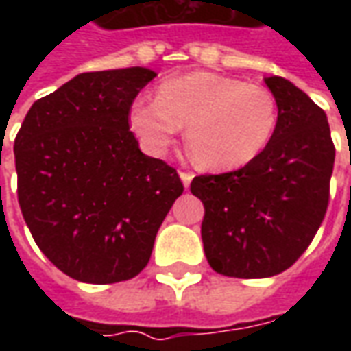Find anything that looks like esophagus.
I'll return each instance as SVG.
<instances>
[{"label": "esophagus", "instance_id": "1", "mask_svg": "<svg viewBox=\"0 0 351 351\" xmlns=\"http://www.w3.org/2000/svg\"><path fill=\"white\" fill-rule=\"evenodd\" d=\"M180 178H182L184 186L188 188V186H190V182H191V178H193V175H191V173H186V171H180Z\"/></svg>", "mask_w": 351, "mask_h": 351}]
</instances>
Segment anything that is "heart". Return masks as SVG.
<instances>
[{
  "mask_svg": "<svg viewBox=\"0 0 351 351\" xmlns=\"http://www.w3.org/2000/svg\"><path fill=\"white\" fill-rule=\"evenodd\" d=\"M130 125L152 154L165 152L186 125V145L199 167L231 171L269 146L278 128V103L263 86L197 71L163 80L156 97H137Z\"/></svg>",
  "mask_w": 351,
  "mask_h": 351,
  "instance_id": "heart-1",
  "label": "heart"
}]
</instances>
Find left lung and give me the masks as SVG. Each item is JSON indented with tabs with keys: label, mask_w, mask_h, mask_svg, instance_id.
Masks as SVG:
<instances>
[{
	"label": "left lung",
	"mask_w": 351,
	"mask_h": 351,
	"mask_svg": "<svg viewBox=\"0 0 351 351\" xmlns=\"http://www.w3.org/2000/svg\"><path fill=\"white\" fill-rule=\"evenodd\" d=\"M265 84L278 103L274 137L248 165L199 175L201 237L214 271L267 278L289 269L317 233L329 205L335 145L324 108L282 77Z\"/></svg>",
	"instance_id": "1"
}]
</instances>
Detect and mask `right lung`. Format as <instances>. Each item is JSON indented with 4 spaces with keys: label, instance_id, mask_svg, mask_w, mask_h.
<instances>
[{
    "label": "right lung",
    "instance_id": "1",
    "mask_svg": "<svg viewBox=\"0 0 351 351\" xmlns=\"http://www.w3.org/2000/svg\"><path fill=\"white\" fill-rule=\"evenodd\" d=\"M156 77L145 67L80 73L37 99L14 138L19 205L32 237L67 276L114 284L137 276L184 186L145 156L130 108Z\"/></svg>",
    "mask_w": 351,
    "mask_h": 351
}]
</instances>
